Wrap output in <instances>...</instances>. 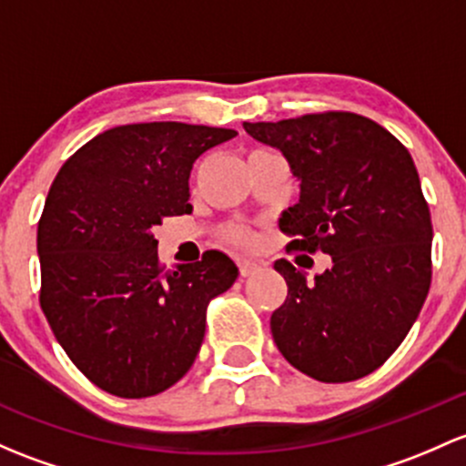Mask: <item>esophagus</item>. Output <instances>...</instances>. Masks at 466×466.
<instances>
[{
	"mask_svg": "<svg viewBox=\"0 0 466 466\" xmlns=\"http://www.w3.org/2000/svg\"><path fill=\"white\" fill-rule=\"evenodd\" d=\"M238 272H241V277H252V274L258 272V263L241 258V261H238Z\"/></svg>",
	"mask_w": 466,
	"mask_h": 466,
	"instance_id": "1",
	"label": "esophagus"
}]
</instances>
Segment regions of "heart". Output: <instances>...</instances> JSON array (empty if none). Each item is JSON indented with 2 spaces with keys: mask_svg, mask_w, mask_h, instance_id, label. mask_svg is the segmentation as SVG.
Listing matches in <instances>:
<instances>
[{
  "mask_svg": "<svg viewBox=\"0 0 466 466\" xmlns=\"http://www.w3.org/2000/svg\"><path fill=\"white\" fill-rule=\"evenodd\" d=\"M225 237H228L229 243H234V246H243V248L254 246V241H257L254 232H249L248 228H232V229H228V234H225Z\"/></svg>",
  "mask_w": 466,
  "mask_h": 466,
  "instance_id": "obj_1",
  "label": "heart"
}]
</instances>
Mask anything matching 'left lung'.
<instances>
[{
    "mask_svg": "<svg viewBox=\"0 0 466 466\" xmlns=\"http://www.w3.org/2000/svg\"><path fill=\"white\" fill-rule=\"evenodd\" d=\"M277 147L301 180L279 228L288 252H323L332 268L308 283L288 258V297L270 317L281 355L312 380L341 384L380 369L409 335L431 288L429 203L409 149L370 117L323 111L243 122Z\"/></svg>",
    "mask_w": 466,
    "mask_h": 466,
    "instance_id": "8db88e82",
    "label": "left lung"
}]
</instances>
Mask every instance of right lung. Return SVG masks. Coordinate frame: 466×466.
I'll use <instances>...</instances> for the list:
<instances>
[{"instance_id": "right-lung-1", "label": "right lung", "mask_w": 466, "mask_h": 466, "mask_svg": "<svg viewBox=\"0 0 466 466\" xmlns=\"http://www.w3.org/2000/svg\"><path fill=\"white\" fill-rule=\"evenodd\" d=\"M234 136L185 122L122 125L57 171L37 225L39 306L97 389L149 398L192 369L209 301L237 281L238 268L212 249L165 270L154 228L192 212L194 163Z\"/></svg>"}]
</instances>
